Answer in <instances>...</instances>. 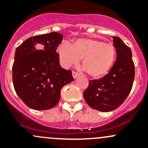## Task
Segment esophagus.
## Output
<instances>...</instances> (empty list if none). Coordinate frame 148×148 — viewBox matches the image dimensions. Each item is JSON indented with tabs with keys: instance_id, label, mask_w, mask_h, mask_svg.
<instances>
[{
	"instance_id": "1",
	"label": "esophagus",
	"mask_w": 148,
	"mask_h": 148,
	"mask_svg": "<svg viewBox=\"0 0 148 148\" xmlns=\"http://www.w3.org/2000/svg\"><path fill=\"white\" fill-rule=\"evenodd\" d=\"M79 75V73L76 72V71H72V76L74 79L77 78Z\"/></svg>"
}]
</instances>
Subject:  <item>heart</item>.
I'll use <instances>...</instances> for the list:
<instances>
[{"instance_id": "heart-1", "label": "heart", "mask_w": 148, "mask_h": 148, "mask_svg": "<svg viewBox=\"0 0 148 148\" xmlns=\"http://www.w3.org/2000/svg\"><path fill=\"white\" fill-rule=\"evenodd\" d=\"M61 62L65 67L76 65L82 59V66L93 78L107 74L114 65L116 49L114 45L94 38H79L71 46L64 44L59 49Z\"/></svg>"}]
</instances>
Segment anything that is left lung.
I'll return each mask as SVG.
<instances>
[{"label": "left lung", "mask_w": 148, "mask_h": 148, "mask_svg": "<svg viewBox=\"0 0 148 148\" xmlns=\"http://www.w3.org/2000/svg\"><path fill=\"white\" fill-rule=\"evenodd\" d=\"M113 45L117 53L113 66L102 78L89 80L83 95L89 107L105 112L116 110L124 102L135 78L131 49L117 36H113Z\"/></svg>", "instance_id": "left-lung-1"}]
</instances>
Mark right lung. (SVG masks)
<instances>
[{
	"instance_id": "right-lung-1",
	"label": "right lung",
	"mask_w": 148,
	"mask_h": 148,
	"mask_svg": "<svg viewBox=\"0 0 148 148\" xmlns=\"http://www.w3.org/2000/svg\"><path fill=\"white\" fill-rule=\"evenodd\" d=\"M63 35L51 32L23 41L15 52L13 83L18 96L36 110L53 108L61 97V89L74 80L71 70L59 64L56 49Z\"/></svg>"
}]
</instances>
